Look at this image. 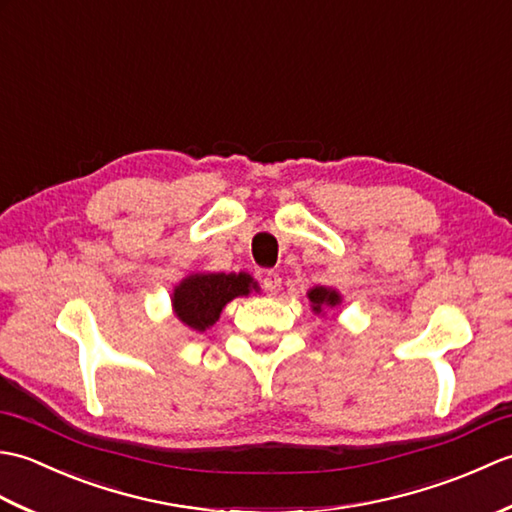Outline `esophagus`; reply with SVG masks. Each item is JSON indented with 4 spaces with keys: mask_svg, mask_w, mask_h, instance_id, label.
<instances>
[{
    "mask_svg": "<svg viewBox=\"0 0 512 512\" xmlns=\"http://www.w3.org/2000/svg\"><path fill=\"white\" fill-rule=\"evenodd\" d=\"M262 288L268 295H277V290L281 288V277L277 273H266L262 279Z\"/></svg>",
    "mask_w": 512,
    "mask_h": 512,
    "instance_id": "1",
    "label": "esophagus"
}]
</instances>
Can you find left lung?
Returning <instances> with one entry per match:
<instances>
[{
	"label": "left lung",
	"mask_w": 512,
	"mask_h": 512,
	"mask_svg": "<svg viewBox=\"0 0 512 512\" xmlns=\"http://www.w3.org/2000/svg\"><path fill=\"white\" fill-rule=\"evenodd\" d=\"M308 299L312 301V310L314 312H321L323 306H336V303L341 301V297L336 295L334 290L328 288H314L308 292Z\"/></svg>",
	"instance_id": "1"
}]
</instances>
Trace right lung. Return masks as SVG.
I'll use <instances>...</instances> for the list:
<instances>
[{
  "label": "right lung",
  "instance_id": "1",
  "mask_svg": "<svg viewBox=\"0 0 512 512\" xmlns=\"http://www.w3.org/2000/svg\"><path fill=\"white\" fill-rule=\"evenodd\" d=\"M250 288H257V284L246 273L191 275L173 292V308L182 323L204 332L220 319V312L228 301L248 295Z\"/></svg>",
  "mask_w": 512,
  "mask_h": 512
}]
</instances>
